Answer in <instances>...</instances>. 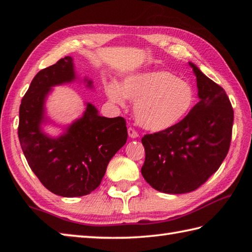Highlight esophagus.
<instances>
[{"label":"esophagus","instance_id":"esophagus-1","mask_svg":"<svg viewBox=\"0 0 252 252\" xmlns=\"http://www.w3.org/2000/svg\"><path fill=\"white\" fill-rule=\"evenodd\" d=\"M127 134H129V136L132 139H135L139 136V133L133 129V127H129V129H127Z\"/></svg>","mask_w":252,"mask_h":252}]
</instances>
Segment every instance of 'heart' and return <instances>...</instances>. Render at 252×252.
<instances>
[{"label": "heart", "mask_w": 252, "mask_h": 252, "mask_svg": "<svg viewBox=\"0 0 252 252\" xmlns=\"http://www.w3.org/2000/svg\"><path fill=\"white\" fill-rule=\"evenodd\" d=\"M111 100L122 103L133 100L135 121L143 129L162 132L180 123L194 104L189 82L168 70H148L126 76L121 85L110 81L105 87Z\"/></svg>", "instance_id": "heart-1"}]
</instances>
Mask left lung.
Wrapping results in <instances>:
<instances>
[{
    "mask_svg": "<svg viewBox=\"0 0 252 252\" xmlns=\"http://www.w3.org/2000/svg\"><path fill=\"white\" fill-rule=\"evenodd\" d=\"M197 78L199 102L171 129L146 134L141 173L153 189L191 192L222 163L231 142L233 109L222 88L189 62Z\"/></svg>",
    "mask_w": 252,
    "mask_h": 252,
    "instance_id": "8db88e82",
    "label": "left lung"
}]
</instances>
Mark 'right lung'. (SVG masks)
<instances>
[{"label": "right lung", "mask_w": 252, "mask_h": 252, "mask_svg": "<svg viewBox=\"0 0 252 252\" xmlns=\"http://www.w3.org/2000/svg\"><path fill=\"white\" fill-rule=\"evenodd\" d=\"M78 79L73 59L65 57L41 70L30 84L20 105L19 140L27 161L42 185L54 194L73 198L87 195L100 186L110 160L127 139L126 120L101 117L87 103L76 119L59 136H51L42 126L50 122L45 101L55 85ZM87 87L92 81L84 79Z\"/></svg>", "instance_id": "1"}]
</instances>
